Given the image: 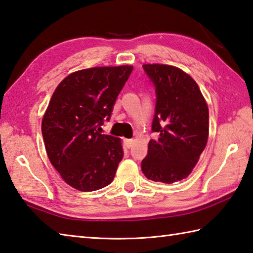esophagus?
I'll list each match as a JSON object with an SVG mask.
<instances>
[{
  "mask_svg": "<svg viewBox=\"0 0 253 253\" xmlns=\"http://www.w3.org/2000/svg\"><path fill=\"white\" fill-rule=\"evenodd\" d=\"M125 145L127 148H130V147L134 145V140L132 139H125Z\"/></svg>",
  "mask_w": 253,
  "mask_h": 253,
  "instance_id": "esophagus-1",
  "label": "esophagus"
}]
</instances>
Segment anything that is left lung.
<instances>
[{"mask_svg": "<svg viewBox=\"0 0 253 253\" xmlns=\"http://www.w3.org/2000/svg\"><path fill=\"white\" fill-rule=\"evenodd\" d=\"M142 68L156 93L148 153L141 170L153 181L176 182L187 178L198 163L209 134V112L197 83L170 65L145 64Z\"/></svg>", "mask_w": 253, "mask_h": 253, "instance_id": "1", "label": "left lung"}]
</instances>
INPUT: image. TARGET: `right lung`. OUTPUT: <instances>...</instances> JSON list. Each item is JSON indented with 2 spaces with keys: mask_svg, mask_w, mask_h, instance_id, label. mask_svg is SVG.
<instances>
[{
  "mask_svg": "<svg viewBox=\"0 0 253 253\" xmlns=\"http://www.w3.org/2000/svg\"><path fill=\"white\" fill-rule=\"evenodd\" d=\"M132 66L73 73L53 93L42 121L45 149L66 183L94 191L113 181L124 151L121 139L102 134Z\"/></svg>",
  "mask_w": 253,
  "mask_h": 253,
  "instance_id": "1",
  "label": "right lung"
}]
</instances>
